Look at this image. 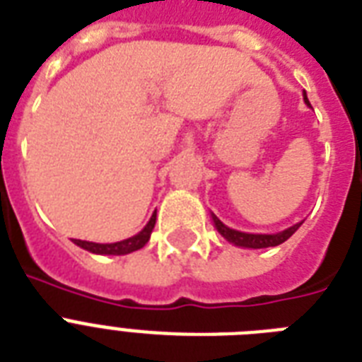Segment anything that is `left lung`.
Returning <instances> with one entry per match:
<instances>
[{
	"label": "left lung",
	"mask_w": 362,
	"mask_h": 362,
	"mask_svg": "<svg viewBox=\"0 0 362 362\" xmlns=\"http://www.w3.org/2000/svg\"><path fill=\"white\" fill-rule=\"evenodd\" d=\"M304 103L310 107V101L306 98V92H304ZM212 220H214V226L218 229L221 237L227 238V240L235 244V246H240V247H253V250H257V247H270V246H278L281 242H286L287 238L291 237L293 233L297 231L300 223L297 226L289 227L286 231L281 233H276V235H252V233H242V231H235V229H229L227 226H223L214 214H212Z\"/></svg>",
	"instance_id": "left-lung-1"
}]
</instances>
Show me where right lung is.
I'll use <instances>...</instances> for the list:
<instances>
[{"instance_id":"add662e5","label":"right lung","mask_w":362,"mask_h":362,"mask_svg":"<svg viewBox=\"0 0 362 362\" xmlns=\"http://www.w3.org/2000/svg\"><path fill=\"white\" fill-rule=\"evenodd\" d=\"M156 226V212L150 218V221L146 223V227L142 229L141 233H136L135 237L125 238L122 242H115V244H98V242H86V240H73L76 246L84 247L88 252L99 253V255H125V253L136 252L141 250L148 240H150V235H152V229Z\"/></svg>"}]
</instances>
